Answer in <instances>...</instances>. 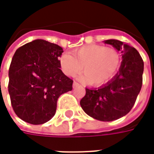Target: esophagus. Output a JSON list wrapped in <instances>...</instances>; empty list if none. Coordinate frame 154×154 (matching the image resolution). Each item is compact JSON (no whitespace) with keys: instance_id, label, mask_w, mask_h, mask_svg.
Masks as SVG:
<instances>
[{"instance_id":"obj_1","label":"esophagus","mask_w":154,"mask_h":154,"mask_svg":"<svg viewBox=\"0 0 154 154\" xmlns=\"http://www.w3.org/2000/svg\"><path fill=\"white\" fill-rule=\"evenodd\" d=\"M78 86H79V84L77 83V82H74L73 84H72V87H73V88H76V87H77Z\"/></svg>"}]
</instances>
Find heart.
<instances>
[{"instance_id":"obj_1","label":"heart","mask_w":154,"mask_h":154,"mask_svg":"<svg viewBox=\"0 0 154 154\" xmlns=\"http://www.w3.org/2000/svg\"><path fill=\"white\" fill-rule=\"evenodd\" d=\"M121 57L113 48H106L99 44L85 45L69 54H62L59 63L63 73L73 77L82 68L83 74L78 79L84 83L102 86L111 80L119 70Z\"/></svg>"}]
</instances>
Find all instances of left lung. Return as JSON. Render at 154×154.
I'll return each instance as SVG.
<instances>
[{
	"mask_svg": "<svg viewBox=\"0 0 154 154\" xmlns=\"http://www.w3.org/2000/svg\"><path fill=\"white\" fill-rule=\"evenodd\" d=\"M120 53L122 62L118 72L110 81L98 88H86L81 100L82 110L100 121H113L126 116L135 103L141 90L143 62L139 52L117 39H107Z\"/></svg>",
	"mask_w": 154,
	"mask_h": 154,
	"instance_id": "8db88e82",
	"label": "left lung"
}]
</instances>
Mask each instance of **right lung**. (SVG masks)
<instances>
[{
  "label": "right lung",
  "instance_id": "add662e5",
  "mask_svg": "<svg viewBox=\"0 0 154 154\" xmlns=\"http://www.w3.org/2000/svg\"><path fill=\"white\" fill-rule=\"evenodd\" d=\"M63 48L35 39L19 48L9 69L8 91L19 118L32 125L50 120L62 94L72 89L73 81L60 69Z\"/></svg>",
  "mask_w": 154,
  "mask_h": 154
}]
</instances>
